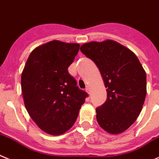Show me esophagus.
<instances>
[{
	"label": "esophagus",
	"mask_w": 159,
	"mask_h": 159,
	"mask_svg": "<svg viewBox=\"0 0 159 159\" xmlns=\"http://www.w3.org/2000/svg\"><path fill=\"white\" fill-rule=\"evenodd\" d=\"M86 91L87 92V93H89V94H90V89L89 87H87V88H86Z\"/></svg>",
	"instance_id": "34e87169"
}]
</instances>
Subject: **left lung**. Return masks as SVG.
Returning a JSON list of instances; mask_svg holds the SVG:
<instances>
[{"label":"left lung","mask_w":159,"mask_h":159,"mask_svg":"<svg viewBox=\"0 0 159 159\" xmlns=\"http://www.w3.org/2000/svg\"><path fill=\"white\" fill-rule=\"evenodd\" d=\"M80 51L99 69L107 100L96 108L101 128L111 134L124 132L137 120L147 93L146 72L133 51L111 40L89 42Z\"/></svg>","instance_id":"obj_1"}]
</instances>
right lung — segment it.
Listing matches in <instances>:
<instances>
[{"instance_id": "right-lung-1", "label": "right lung", "mask_w": 159, "mask_h": 159, "mask_svg": "<svg viewBox=\"0 0 159 159\" xmlns=\"http://www.w3.org/2000/svg\"><path fill=\"white\" fill-rule=\"evenodd\" d=\"M80 49L78 43L52 40L30 53L21 76L24 104L40 129L61 135L75 123L88 96L68 72Z\"/></svg>"}]
</instances>
